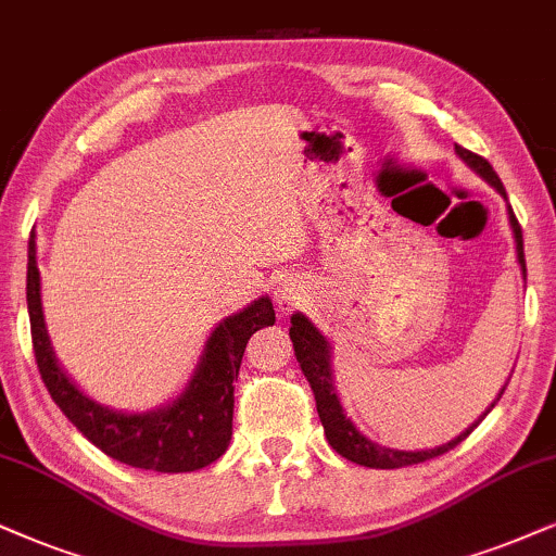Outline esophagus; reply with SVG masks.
<instances>
[{"instance_id":"esophagus-1","label":"esophagus","mask_w":556,"mask_h":556,"mask_svg":"<svg viewBox=\"0 0 556 556\" xmlns=\"http://www.w3.org/2000/svg\"><path fill=\"white\" fill-rule=\"evenodd\" d=\"M274 300H277L279 311L290 313V311H294V307L300 305L302 290L292 282V279H282V282L277 285V290H274Z\"/></svg>"}]
</instances>
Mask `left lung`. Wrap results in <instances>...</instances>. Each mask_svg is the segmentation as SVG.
Segmentation results:
<instances>
[{
  "label": "left lung",
  "mask_w": 556,
  "mask_h": 556,
  "mask_svg": "<svg viewBox=\"0 0 556 556\" xmlns=\"http://www.w3.org/2000/svg\"><path fill=\"white\" fill-rule=\"evenodd\" d=\"M454 151H456V156L465 161V164L472 168L475 174H480V177L488 181V185L493 187L495 192L503 197V200H508V197H505V187H503L501 177H497V174L493 172V166H490L488 161H484L482 156H477V153H472V151L462 149V146H454ZM508 223H510V230H513V241H516L518 266H521V274L526 279L523 233H521V226H518L516 215H513L510 205H508ZM290 323H292L290 339H292V346H294V356H298L302 375L307 377V382H311V388H313L315 405H318V416H320L323 431H326L328 444L333 446L341 456H346L349 462H356V465H362V467L400 469V467H407V465H420V462L446 454L448 448L462 444V441H465L467 435L475 431L477 424H480V420L488 416L490 410H493L495 403L501 400V395L505 392V388L497 392L493 405H490L488 410H484L482 416L467 428V431H462L459 435H456V439L448 441V444H441V446H433V448H418V452H403V448L382 446V444H377V441L367 439V435H364L359 428L354 426V420L346 416V410H343L339 390H336L333 359H330V343H328L326 336H323L320 330L313 326V320L307 318V315H302V313H294Z\"/></svg>",
  "instance_id": "left-lung-1"
}]
</instances>
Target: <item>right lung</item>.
Here are the masks:
<instances>
[{"label": "right lung", "mask_w": 556, "mask_h": 556, "mask_svg": "<svg viewBox=\"0 0 556 556\" xmlns=\"http://www.w3.org/2000/svg\"><path fill=\"white\" fill-rule=\"evenodd\" d=\"M38 245L27 243V313L33 351L53 403L97 448L123 465L151 472H194L226 454L233 435V379L245 343L258 328L274 326L271 300L262 298L223 318L207 336L200 362L177 397L130 413L97 403L63 371L46 328L40 300Z\"/></svg>", "instance_id": "1"}]
</instances>
